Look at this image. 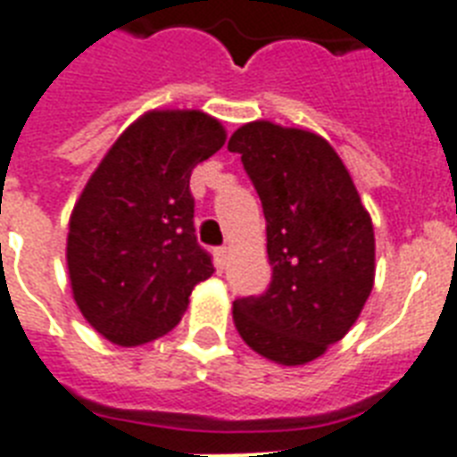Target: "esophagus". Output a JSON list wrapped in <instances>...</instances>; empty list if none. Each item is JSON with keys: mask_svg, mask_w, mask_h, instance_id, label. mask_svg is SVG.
<instances>
[{"mask_svg": "<svg viewBox=\"0 0 457 457\" xmlns=\"http://www.w3.org/2000/svg\"><path fill=\"white\" fill-rule=\"evenodd\" d=\"M229 261V249L228 246H220V249H215V263H218V268L220 270H225V265H228Z\"/></svg>", "mask_w": 457, "mask_h": 457, "instance_id": "34e87169", "label": "esophagus"}]
</instances>
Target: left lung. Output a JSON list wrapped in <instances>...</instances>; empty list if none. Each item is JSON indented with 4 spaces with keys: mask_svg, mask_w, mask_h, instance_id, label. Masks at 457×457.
<instances>
[{
    "mask_svg": "<svg viewBox=\"0 0 457 457\" xmlns=\"http://www.w3.org/2000/svg\"><path fill=\"white\" fill-rule=\"evenodd\" d=\"M242 154L268 222L272 282L232 303L239 337L278 365H305L346 337L375 285V229L332 145L270 120L242 125Z\"/></svg>",
    "mask_w": 457,
    "mask_h": 457,
    "instance_id": "8db88e82",
    "label": "left lung"
}]
</instances>
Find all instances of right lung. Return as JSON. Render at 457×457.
Instances as JSON below:
<instances>
[{
  "label": "right lung",
  "instance_id": "1",
  "mask_svg": "<svg viewBox=\"0 0 457 457\" xmlns=\"http://www.w3.org/2000/svg\"><path fill=\"white\" fill-rule=\"evenodd\" d=\"M204 111H146L113 142L75 201L66 263L89 325L118 346L163 337L215 272L194 235L189 178L225 145Z\"/></svg>",
  "mask_w": 457,
  "mask_h": 457
}]
</instances>
